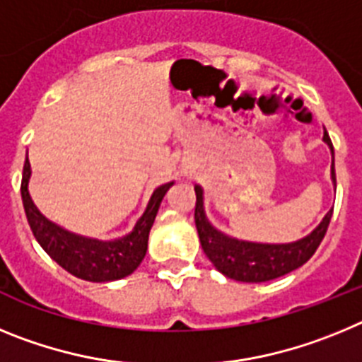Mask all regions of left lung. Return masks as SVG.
<instances>
[{
  "instance_id": "obj_1",
  "label": "left lung",
  "mask_w": 362,
  "mask_h": 362,
  "mask_svg": "<svg viewBox=\"0 0 362 362\" xmlns=\"http://www.w3.org/2000/svg\"><path fill=\"white\" fill-rule=\"evenodd\" d=\"M322 141L328 145L334 158V146L330 136L322 134ZM332 183L335 187V166L332 161ZM196 190V228L199 233V241L203 252L212 261L214 267L233 281L241 283H264V281L277 279L286 276L303 264L315 254L325 238L328 225L332 219V210L322 217L306 238L296 243H283V245H268V243H252L243 239L230 238L226 233L219 232L212 225L204 212L203 188L199 185L194 187Z\"/></svg>"
}]
</instances>
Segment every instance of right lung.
Wrapping results in <instances>:
<instances>
[{"label": "right lung", "mask_w": 362, "mask_h": 362, "mask_svg": "<svg viewBox=\"0 0 362 362\" xmlns=\"http://www.w3.org/2000/svg\"><path fill=\"white\" fill-rule=\"evenodd\" d=\"M30 174V163L27 158L23 166V179H21V199L34 238L59 267L65 268L72 276L90 283L123 279L141 264L148 248L150 228L158 216L163 197L174 185V181H170L153 190L145 212L137 219L129 235L116 241H98L69 232L47 219L28 194Z\"/></svg>", "instance_id": "1"}]
</instances>
